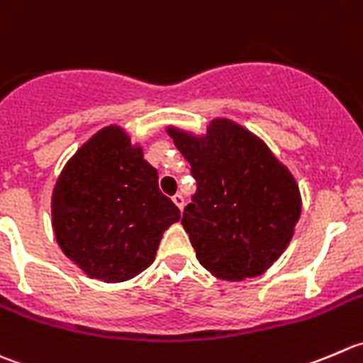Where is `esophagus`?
<instances>
[{"mask_svg":"<svg viewBox=\"0 0 363 363\" xmlns=\"http://www.w3.org/2000/svg\"><path fill=\"white\" fill-rule=\"evenodd\" d=\"M173 203L177 204V206L180 208V210H183V206H185V199H183L182 194H177V196H173Z\"/></svg>","mask_w":363,"mask_h":363,"instance_id":"obj_1","label":"esophagus"}]
</instances>
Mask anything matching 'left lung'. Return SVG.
<instances>
[{
  "label": "left lung",
  "mask_w": 363,
  "mask_h": 363,
  "mask_svg": "<svg viewBox=\"0 0 363 363\" xmlns=\"http://www.w3.org/2000/svg\"><path fill=\"white\" fill-rule=\"evenodd\" d=\"M166 132L197 180L182 225L201 267L229 282L264 274L288 249L302 213L291 171L229 118H213L204 134L174 125Z\"/></svg>",
  "instance_id": "left-lung-1"
}]
</instances>
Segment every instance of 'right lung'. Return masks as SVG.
Instances as JSON below:
<instances>
[{"instance_id":"obj_1","label":"right lung","mask_w":363,"mask_h":363,"mask_svg":"<svg viewBox=\"0 0 363 363\" xmlns=\"http://www.w3.org/2000/svg\"><path fill=\"white\" fill-rule=\"evenodd\" d=\"M180 210L159 190V174L120 125L82 143L56 178L51 224L65 256L99 281L125 282L155 261Z\"/></svg>"}]
</instances>
